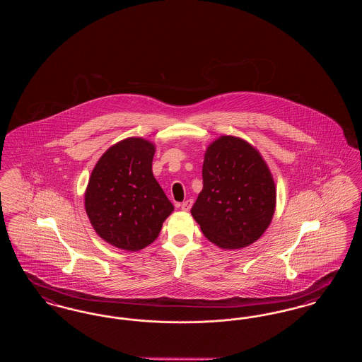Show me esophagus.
I'll use <instances>...</instances> for the list:
<instances>
[{
	"label": "esophagus",
	"mask_w": 362,
	"mask_h": 362,
	"mask_svg": "<svg viewBox=\"0 0 362 362\" xmlns=\"http://www.w3.org/2000/svg\"><path fill=\"white\" fill-rule=\"evenodd\" d=\"M191 206H192V199H187V201H185V202L180 205V209H182L183 211H189Z\"/></svg>",
	"instance_id": "34e87169"
}]
</instances>
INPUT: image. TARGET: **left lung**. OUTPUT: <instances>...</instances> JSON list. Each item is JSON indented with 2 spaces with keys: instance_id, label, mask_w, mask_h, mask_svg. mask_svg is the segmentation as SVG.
Masks as SVG:
<instances>
[{
  "instance_id": "1",
  "label": "left lung",
  "mask_w": 362,
  "mask_h": 362,
  "mask_svg": "<svg viewBox=\"0 0 362 362\" xmlns=\"http://www.w3.org/2000/svg\"><path fill=\"white\" fill-rule=\"evenodd\" d=\"M204 189L191 216L207 240L238 250L258 240L273 220L276 189L258 149L235 136L214 139L204 156Z\"/></svg>"
}]
</instances>
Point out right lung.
Returning <instances> with one entry per match:
<instances>
[{"label":"right lung","instance_id":"add662e5","mask_svg":"<svg viewBox=\"0 0 362 362\" xmlns=\"http://www.w3.org/2000/svg\"><path fill=\"white\" fill-rule=\"evenodd\" d=\"M156 145L129 137L110 146L88 180L84 202L95 232L124 251H139L157 239L173 211L152 173Z\"/></svg>","mask_w":362,"mask_h":362}]
</instances>
